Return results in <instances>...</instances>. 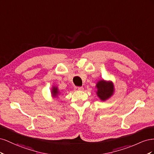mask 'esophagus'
Instances as JSON below:
<instances>
[{
	"mask_svg": "<svg viewBox=\"0 0 154 154\" xmlns=\"http://www.w3.org/2000/svg\"><path fill=\"white\" fill-rule=\"evenodd\" d=\"M74 90L77 91H83V87H74Z\"/></svg>",
	"mask_w": 154,
	"mask_h": 154,
	"instance_id": "obj_1",
	"label": "esophagus"
}]
</instances>
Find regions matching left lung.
<instances>
[{"mask_svg":"<svg viewBox=\"0 0 154 154\" xmlns=\"http://www.w3.org/2000/svg\"><path fill=\"white\" fill-rule=\"evenodd\" d=\"M96 87L97 89V95L102 101L109 98L114 93V85L111 82L100 80L97 83Z\"/></svg>","mask_w":154,"mask_h":154,"instance_id":"8db88e82","label":"left lung"}]
</instances>
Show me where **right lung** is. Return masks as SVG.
Here are the masks:
<instances>
[{
	"label": "right lung",
	"mask_w": 154,
	"mask_h": 154,
	"mask_svg": "<svg viewBox=\"0 0 154 154\" xmlns=\"http://www.w3.org/2000/svg\"><path fill=\"white\" fill-rule=\"evenodd\" d=\"M51 93H52V95H53L54 97H57V96H58V93H59L58 90V88L54 87L53 88L52 91H51Z\"/></svg>",
	"instance_id": "obj_1"
}]
</instances>
